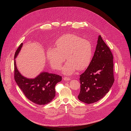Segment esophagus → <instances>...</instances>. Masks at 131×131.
Returning <instances> with one entry per match:
<instances>
[{
    "label": "esophagus",
    "mask_w": 131,
    "mask_h": 131,
    "mask_svg": "<svg viewBox=\"0 0 131 131\" xmlns=\"http://www.w3.org/2000/svg\"><path fill=\"white\" fill-rule=\"evenodd\" d=\"M63 79L64 81H69L70 80V78L69 77H64L63 78Z\"/></svg>",
    "instance_id": "34e87169"
}]
</instances>
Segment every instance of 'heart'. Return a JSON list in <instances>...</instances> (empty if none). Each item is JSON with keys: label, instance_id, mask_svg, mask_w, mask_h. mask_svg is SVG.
<instances>
[{"label": "heart", "instance_id": "heart-1", "mask_svg": "<svg viewBox=\"0 0 131 131\" xmlns=\"http://www.w3.org/2000/svg\"><path fill=\"white\" fill-rule=\"evenodd\" d=\"M57 47H50L47 56L51 66L60 69L62 64L68 60L62 68L65 74H70L77 69L81 71L87 68L92 59V48L90 42L73 34H66L55 41Z\"/></svg>", "mask_w": 131, "mask_h": 131}]
</instances>
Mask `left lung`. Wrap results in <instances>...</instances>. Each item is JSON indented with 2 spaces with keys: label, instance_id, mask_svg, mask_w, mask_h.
Wrapping results in <instances>:
<instances>
[{
  "label": "left lung",
  "instance_id": "left-lung-1",
  "mask_svg": "<svg viewBox=\"0 0 131 131\" xmlns=\"http://www.w3.org/2000/svg\"><path fill=\"white\" fill-rule=\"evenodd\" d=\"M80 77V91L78 98L86 104L102 99L113 85V55L100 35L91 62Z\"/></svg>",
  "mask_w": 131,
  "mask_h": 131
}]
</instances>
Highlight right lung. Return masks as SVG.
<instances>
[{
    "label": "right lung",
    "mask_w": 131,
    "mask_h": 131,
    "mask_svg": "<svg viewBox=\"0 0 131 131\" xmlns=\"http://www.w3.org/2000/svg\"><path fill=\"white\" fill-rule=\"evenodd\" d=\"M22 46V43L14 55V79L29 101L38 105H46L54 98L55 86L57 83L61 81L62 76L45 71L33 79L27 78L22 75L16 67L15 59Z\"/></svg>",
    "instance_id": "obj_1"
}]
</instances>
